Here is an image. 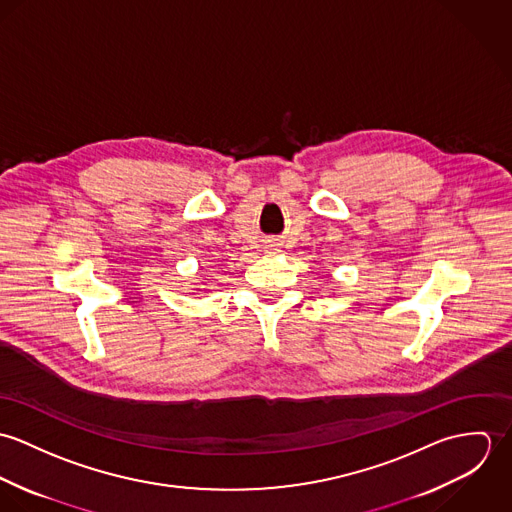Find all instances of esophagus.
<instances>
[{
	"label": "esophagus",
	"mask_w": 512,
	"mask_h": 512,
	"mask_svg": "<svg viewBox=\"0 0 512 512\" xmlns=\"http://www.w3.org/2000/svg\"><path fill=\"white\" fill-rule=\"evenodd\" d=\"M268 248H270V250H276V244H270Z\"/></svg>",
	"instance_id": "esophagus-1"
}]
</instances>
